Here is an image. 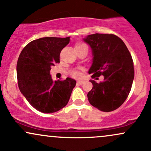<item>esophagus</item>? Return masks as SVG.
Segmentation results:
<instances>
[{"instance_id": "34e87169", "label": "esophagus", "mask_w": 151, "mask_h": 151, "mask_svg": "<svg viewBox=\"0 0 151 151\" xmlns=\"http://www.w3.org/2000/svg\"><path fill=\"white\" fill-rule=\"evenodd\" d=\"M77 84H82L83 83H84V81H82V80H78L77 81Z\"/></svg>"}]
</instances>
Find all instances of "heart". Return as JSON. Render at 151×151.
<instances>
[{
	"instance_id": "1",
	"label": "heart",
	"mask_w": 151,
	"mask_h": 151,
	"mask_svg": "<svg viewBox=\"0 0 151 151\" xmlns=\"http://www.w3.org/2000/svg\"><path fill=\"white\" fill-rule=\"evenodd\" d=\"M81 45H84V44H79L77 46H81ZM72 74L74 76V77H79V76H80V74H79V72H77V71H75V70L72 71Z\"/></svg>"
}]
</instances>
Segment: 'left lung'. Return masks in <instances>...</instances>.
<instances>
[{
	"instance_id": "1",
	"label": "left lung",
	"mask_w": 151,
	"mask_h": 151,
	"mask_svg": "<svg viewBox=\"0 0 151 151\" xmlns=\"http://www.w3.org/2000/svg\"><path fill=\"white\" fill-rule=\"evenodd\" d=\"M83 40L92 51V64L89 70L92 78L104 76L103 81L89 80L93 87L88 100L102 111L116 110L129 96L134 78L132 57L122 40L112 34L89 35Z\"/></svg>"
}]
</instances>
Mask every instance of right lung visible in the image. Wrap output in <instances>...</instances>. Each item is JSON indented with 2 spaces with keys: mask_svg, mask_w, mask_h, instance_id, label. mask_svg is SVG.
Instances as JSON below:
<instances>
[{
  "mask_svg": "<svg viewBox=\"0 0 151 151\" xmlns=\"http://www.w3.org/2000/svg\"><path fill=\"white\" fill-rule=\"evenodd\" d=\"M70 37H42L26 45L17 62L18 87L30 104L42 113H54L65 107L70 100L76 81L70 77L54 81L51 66L60 62L62 50Z\"/></svg>",
  "mask_w": 151,
  "mask_h": 151,
  "instance_id": "add662e5",
  "label": "right lung"
}]
</instances>
